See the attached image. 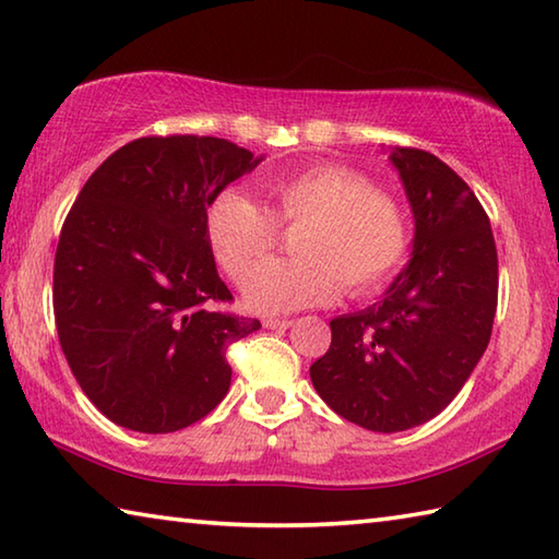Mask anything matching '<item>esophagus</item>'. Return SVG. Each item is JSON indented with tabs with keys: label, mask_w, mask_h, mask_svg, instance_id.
<instances>
[{
	"label": "esophagus",
	"mask_w": 559,
	"mask_h": 559,
	"mask_svg": "<svg viewBox=\"0 0 559 559\" xmlns=\"http://www.w3.org/2000/svg\"><path fill=\"white\" fill-rule=\"evenodd\" d=\"M293 320H278V318H266L263 320V328L266 330H288Z\"/></svg>",
	"instance_id": "1"
}]
</instances>
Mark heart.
Listing matches in <instances>:
<instances>
[{"instance_id":"obj_1","label":"heart","mask_w":559,"mask_h":559,"mask_svg":"<svg viewBox=\"0 0 559 559\" xmlns=\"http://www.w3.org/2000/svg\"><path fill=\"white\" fill-rule=\"evenodd\" d=\"M261 207L235 188L210 202V249L231 278L241 281L267 255L278 226H302L298 262H274L245 283L247 308L286 314L330 306L342 283L352 296L381 288L403 261L408 227L399 202L371 188L357 170L314 164L271 178Z\"/></svg>"}]
</instances>
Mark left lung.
I'll use <instances>...</instances> for the list:
<instances>
[{"label":"left lung","mask_w":559,"mask_h":559,"mask_svg":"<svg viewBox=\"0 0 559 559\" xmlns=\"http://www.w3.org/2000/svg\"><path fill=\"white\" fill-rule=\"evenodd\" d=\"M411 202L405 269L373 306L330 322L332 344L310 367L320 399L373 432L440 415L491 340L499 259L489 217L469 186L420 148H389Z\"/></svg>","instance_id":"1"}]
</instances>
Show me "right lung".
Returning a JSON list of instances; mask_svg holds the SVG:
<instances>
[{"label": "right lung", "instance_id": "1", "mask_svg": "<svg viewBox=\"0 0 559 559\" xmlns=\"http://www.w3.org/2000/svg\"><path fill=\"white\" fill-rule=\"evenodd\" d=\"M261 160L215 136L136 139L68 212L53 269L58 340L80 389L121 428L176 432L227 395V344L261 322L212 310L231 293L205 217Z\"/></svg>", "mask_w": 559, "mask_h": 559}]
</instances>
